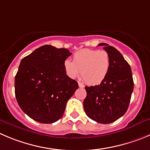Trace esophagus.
I'll list each match as a JSON object with an SVG mask.
<instances>
[{
    "instance_id": "1",
    "label": "esophagus",
    "mask_w": 150,
    "mask_h": 150,
    "mask_svg": "<svg viewBox=\"0 0 150 150\" xmlns=\"http://www.w3.org/2000/svg\"><path fill=\"white\" fill-rule=\"evenodd\" d=\"M78 85H79V88H83L84 87H85V86H84L83 84H82L81 82H78Z\"/></svg>"
}]
</instances>
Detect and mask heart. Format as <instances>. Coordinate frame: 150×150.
Wrapping results in <instances>:
<instances>
[{"mask_svg": "<svg viewBox=\"0 0 150 150\" xmlns=\"http://www.w3.org/2000/svg\"><path fill=\"white\" fill-rule=\"evenodd\" d=\"M110 66V58L106 51L84 48L76 51L73 62L66 59L64 68L72 79L79 76L90 85H99L106 78Z\"/></svg>", "mask_w": 150, "mask_h": 150, "instance_id": "b5f03b06", "label": "heart"}]
</instances>
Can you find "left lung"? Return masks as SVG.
<instances>
[{
	"label": "left lung",
	"instance_id": "obj_1",
	"mask_svg": "<svg viewBox=\"0 0 150 150\" xmlns=\"http://www.w3.org/2000/svg\"><path fill=\"white\" fill-rule=\"evenodd\" d=\"M99 45H104L110 55L109 72L100 85L85 87L87 96L83 106L90 119L98 123L110 124L127 110L133 91V79L130 66L116 48L104 42Z\"/></svg>",
	"mask_w": 150,
	"mask_h": 150
}]
</instances>
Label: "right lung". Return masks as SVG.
Instances as JSON below:
<instances>
[{
	"instance_id": "add662e5",
	"label": "right lung",
	"mask_w": 150,
	"mask_h": 150,
	"mask_svg": "<svg viewBox=\"0 0 150 150\" xmlns=\"http://www.w3.org/2000/svg\"><path fill=\"white\" fill-rule=\"evenodd\" d=\"M71 55L66 48L45 45L22 59L15 76V96L31 119L51 124L62 116L67 102L79 88L64 68Z\"/></svg>"
}]
</instances>
